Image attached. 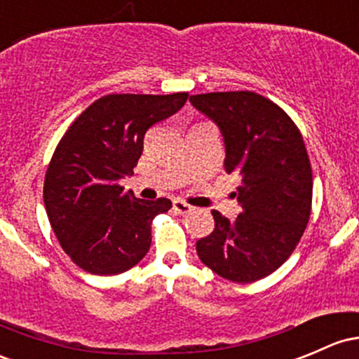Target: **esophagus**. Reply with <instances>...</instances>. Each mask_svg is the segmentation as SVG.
<instances>
[{"label": "esophagus", "mask_w": 359, "mask_h": 359, "mask_svg": "<svg viewBox=\"0 0 359 359\" xmlns=\"http://www.w3.org/2000/svg\"><path fill=\"white\" fill-rule=\"evenodd\" d=\"M172 209H175L176 214L184 215V214H190V212L194 210V207L188 205V203L183 202V200H175V202H172Z\"/></svg>", "instance_id": "34e87169"}]
</instances>
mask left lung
Returning a JSON list of instances; mask_svg holds the SVG:
<instances>
[{"instance_id": "obj_1", "label": "left lung", "mask_w": 359, "mask_h": 359, "mask_svg": "<svg viewBox=\"0 0 359 359\" xmlns=\"http://www.w3.org/2000/svg\"><path fill=\"white\" fill-rule=\"evenodd\" d=\"M190 102L221 130L241 205L234 221L212 210L215 227L196 241V253L224 279L255 283L291 257L310 219L313 180L303 137L284 109L255 92H210Z\"/></svg>"}]
</instances>
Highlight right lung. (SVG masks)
<instances>
[{"mask_svg":"<svg viewBox=\"0 0 359 359\" xmlns=\"http://www.w3.org/2000/svg\"><path fill=\"white\" fill-rule=\"evenodd\" d=\"M187 99V92L104 95L57 144L46 171L44 205L61 248L86 272L116 276L147 255L152 219L172 203L137 198L119 180L133 175L145 132Z\"/></svg>","mask_w":359,"mask_h":359,"instance_id":"right-lung-1","label":"right lung"}]
</instances>
